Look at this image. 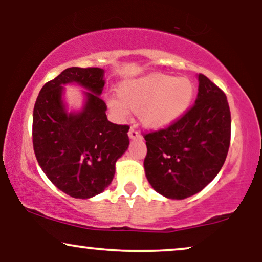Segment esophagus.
<instances>
[{"mask_svg": "<svg viewBox=\"0 0 262 262\" xmlns=\"http://www.w3.org/2000/svg\"><path fill=\"white\" fill-rule=\"evenodd\" d=\"M128 137H130V139H137V138H141V135H139L135 128L131 127L130 130H128Z\"/></svg>", "mask_w": 262, "mask_h": 262, "instance_id": "obj_1", "label": "esophagus"}]
</instances>
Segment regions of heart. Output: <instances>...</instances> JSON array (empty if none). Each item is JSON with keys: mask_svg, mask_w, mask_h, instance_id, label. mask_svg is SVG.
I'll list each match as a JSON object with an SVG mask.
<instances>
[{"mask_svg": "<svg viewBox=\"0 0 262 262\" xmlns=\"http://www.w3.org/2000/svg\"><path fill=\"white\" fill-rule=\"evenodd\" d=\"M118 99L107 100L111 113L125 119L128 111L137 112L139 120L151 130H163L180 120L192 105L195 94L187 77L150 74L120 82Z\"/></svg>", "mask_w": 262, "mask_h": 262, "instance_id": "b5f03b06", "label": "heart"}]
</instances>
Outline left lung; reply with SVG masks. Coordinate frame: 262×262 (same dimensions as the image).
<instances>
[{"instance_id": "1", "label": "left lung", "mask_w": 262, "mask_h": 262, "mask_svg": "<svg viewBox=\"0 0 262 262\" xmlns=\"http://www.w3.org/2000/svg\"><path fill=\"white\" fill-rule=\"evenodd\" d=\"M191 110L171 126L144 136L145 177L161 195L181 200L202 191L220 173L230 144L227 96L199 74Z\"/></svg>"}]
</instances>
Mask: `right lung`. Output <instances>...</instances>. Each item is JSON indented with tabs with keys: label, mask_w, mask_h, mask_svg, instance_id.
Instances as JSON below:
<instances>
[{
	"label": "right lung",
	"mask_w": 262,
	"mask_h": 262,
	"mask_svg": "<svg viewBox=\"0 0 262 262\" xmlns=\"http://www.w3.org/2000/svg\"><path fill=\"white\" fill-rule=\"evenodd\" d=\"M100 68H68L48 82L33 110V148L50 181L66 194L89 199L108 187L118 159L130 144L127 125L108 121L100 99L105 85ZM67 84L85 89L80 110L65 101Z\"/></svg>",
	"instance_id": "1"
}]
</instances>
